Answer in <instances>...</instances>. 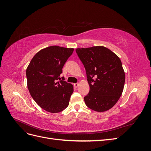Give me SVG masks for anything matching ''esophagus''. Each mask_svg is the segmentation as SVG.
Segmentation results:
<instances>
[{"label":"esophagus","mask_w":151,"mask_h":151,"mask_svg":"<svg viewBox=\"0 0 151 151\" xmlns=\"http://www.w3.org/2000/svg\"><path fill=\"white\" fill-rule=\"evenodd\" d=\"M79 83H75V84H74V86L75 88H77V87L79 86Z\"/></svg>","instance_id":"esophagus-1"}]
</instances>
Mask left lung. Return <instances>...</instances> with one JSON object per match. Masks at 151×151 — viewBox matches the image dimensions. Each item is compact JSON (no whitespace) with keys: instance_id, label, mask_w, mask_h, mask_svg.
I'll return each instance as SVG.
<instances>
[{"instance_id":"obj_1","label":"left lung","mask_w":151,"mask_h":151,"mask_svg":"<svg viewBox=\"0 0 151 151\" xmlns=\"http://www.w3.org/2000/svg\"><path fill=\"white\" fill-rule=\"evenodd\" d=\"M76 51L85 67L90 88L84 98L86 106L98 112L108 110L118 101L124 88L125 74L120 58L103 46Z\"/></svg>"}]
</instances>
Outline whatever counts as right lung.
Wrapping results in <instances>:
<instances>
[{
    "instance_id": "right-lung-1",
    "label": "right lung",
    "mask_w": 151,
    "mask_h": 151,
    "mask_svg": "<svg viewBox=\"0 0 151 151\" xmlns=\"http://www.w3.org/2000/svg\"><path fill=\"white\" fill-rule=\"evenodd\" d=\"M74 48L48 47L32 58L26 68L27 86L31 97L39 106L50 113H59L68 106L73 86L60 80L62 68Z\"/></svg>"
}]
</instances>
